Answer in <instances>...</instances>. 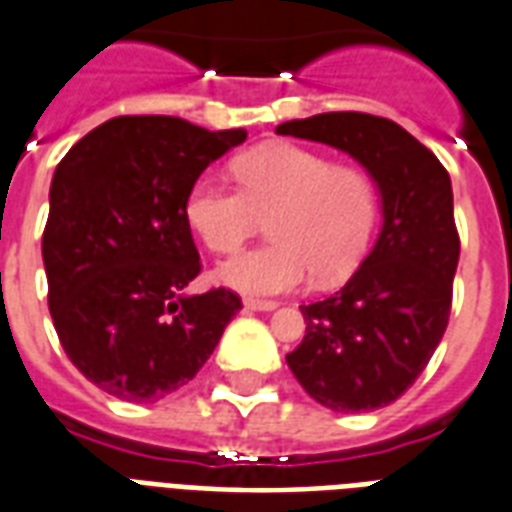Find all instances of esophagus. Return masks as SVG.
Returning <instances> with one entry per match:
<instances>
[{
    "instance_id": "1",
    "label": "esophagus",
    "mask_w": 512,
    "mask_h": 512,
    "mask_svg": "<svg viewBox=\"0 0 512 512\" xmlns=\"http://www.w3.org/2000/svg\"><path fill=\"white\" fill-rule=\"evenodd\" d=\"M246 309H252V312H274L276 301H260V298H244Z\"/></svg>"
}]
</instances>
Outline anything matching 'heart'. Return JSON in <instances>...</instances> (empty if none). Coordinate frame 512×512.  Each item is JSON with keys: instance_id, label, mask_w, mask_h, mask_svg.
<instances>
[{"instance_id": "1", "label": "heart", "mask_w": 512, "mask_h": 512, "mask_svg": "<svg viewBox=\"0 0 512 512\" xmlns=\"http://www.w3.org/2000/svg\"><path fill=\"white\" fill-rule=\"evenodd\" d=\"M238 189L203 176L187 192L184 219L203 244L227 255L268 219L271 244L222 263L219 282L246 295H279L339 285L361 266L377 225L369 173L333 165L298 143H266L233 162Z\"/></svg>"}]
</instances>
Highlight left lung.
Instances as JSON below:
<instances>
[{
    "label": "left lung",
    "instance_id": "8db88e82",
    "mask_svg": "<svg viewBox=\"0 0 512 512\" xmlns=\"http://www.w3.org/2000/svg\"><path fill=\"white\" fill-rule=\"evenodd\" d=\"M279 135L350 154L380 192L382 227L350 282L301 306L304 342L287 366L333 412L388 407L418 380L448 328L458 233L448 170L396 121L372 113H317Z\"/></svg>",
    "mask_w": 512,
    "mask_h": 512
}]
</instances>
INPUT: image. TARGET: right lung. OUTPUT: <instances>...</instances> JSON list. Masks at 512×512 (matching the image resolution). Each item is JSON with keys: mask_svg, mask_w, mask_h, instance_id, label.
<instances>
[{"mask_svg": "<svg viewBox=\"0 0 512 512\" xmlns=\"http://www.w3.org/2000/svg\"><path fill=\"white\" fill-rule=\"evenodd\" d=\"M246 140L176 116H116L56 165L43 233L48 309L67 358L124 401L179 391L241 309L200 274L184 200L200 173Z\"/></svg>", "mask_w": 512, "mask_h": 512, "instance_id": "right-lung-1", "label": "right lung"}]
</instances>
